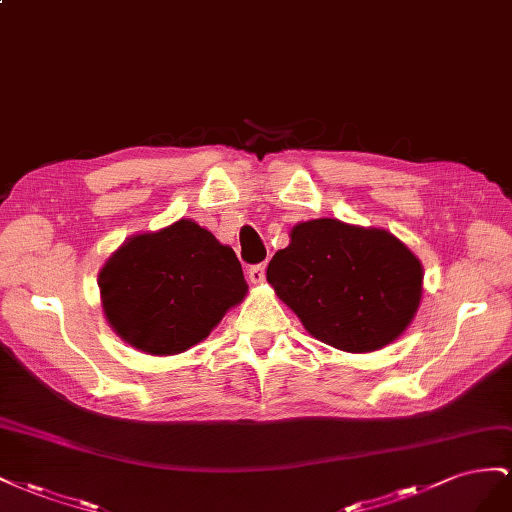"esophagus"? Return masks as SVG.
Instances as JSON below:
<instances>
[{
	"label": "esophagus",
	"instance_id": "34e87169",
	"mask_svg": "<svg viewBox=\"0 0 512 512\" xmlns=\"http://www.w3.org/2000/svg\"><path fill=\"white\" fill-rule=\"evenodd\" d=\"M248 279H251V283L259 285L266 281V264H257V266H251V270H248Z\"/></svg>",
	"mask_w": 512,
	"mask_h": 512
}]
</instances>
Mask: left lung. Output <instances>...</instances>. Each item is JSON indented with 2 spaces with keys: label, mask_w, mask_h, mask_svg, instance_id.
Here are the masks:
<instances>
[{
  "label": "left lung",
  "mask_w": 512,
  "mask_h": 512,
  "mask_svg": "<svg viewBox=\"0 0 512 512\" xmlns=\"http://www.w3.org/2000/svg\"><path fill=\"white\" fill-rule=\"evenodd\" d=\"M266 276L306 332L352 354L399 339L422 296V264L410 248L386 229L337 218L298 223Z\"/></svg>",
  "instance_id": "left-lung-1"
}]
</instances>
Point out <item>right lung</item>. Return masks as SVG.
Returning a JSON list of instances; mask_svg holds the SVG:
<instances>
[{"mask_svg": "<svg viewBox=\"0 0 512 512\" xmlns=\"http://www.w3.org/2000/svg\"><path fill=\"white\" fill-rule=\"evenodd\" d=\"M98 287L115 334L152 356L201 343L248 291L233 248L188 218L128 238L102 266Z\"/></svg>", "mask_w": 512, "mask_h": 512, "instance_id": "obj_1", "label": "right lung"}]
</instances>
